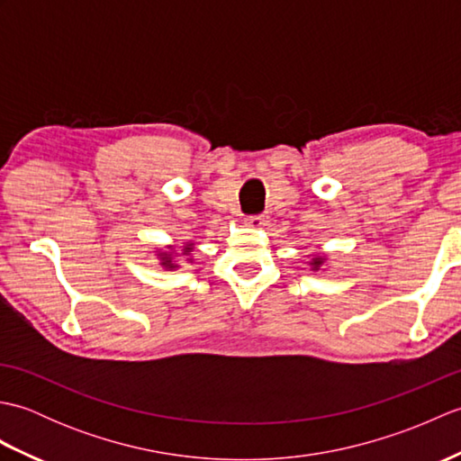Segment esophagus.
I'll list each match as a JSON object with an SVG mask.
<instances>
[{"instance_id":"obj_1","label":"esophagus","mask_w":461,"mask_h":461,"mask_svg":"<svg viewBox=\"0 0 461 461\" xmlns=\"http://www.w3.org/2000/svg\"><path fill=\"white\" fill-rule=\"evenodd\" d=\"M243 221H246V225H249V228H261V225L267 223V215L266 213L249 215V218H246Z\"/></svg>"}]
</instances>
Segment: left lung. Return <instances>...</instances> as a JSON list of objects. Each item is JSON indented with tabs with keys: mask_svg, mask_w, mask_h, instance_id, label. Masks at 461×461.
I'll use <instances>...</instances> for the list:
<instances>
[{
	"mask_svg": "<svg viewBox=\"0 0 461 461\" xmlns=\"http://www.w3.org/2000/svg\"><path fill=\"white\" fill-rule=\"evenodd\" d=\"M329 266V256L327 253H317L315 258H312L311 261H309V267H311V271H327L325 267Z\"/></svg>",
	"mask_w": 461,
	"mask_h": 461,
	"instance_id": "left-lung-1",
	"label": "left lung"
}]
</instances>
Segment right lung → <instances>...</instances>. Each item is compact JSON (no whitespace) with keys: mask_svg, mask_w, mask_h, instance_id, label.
Segmentation results:
<instances>
[{"mask_svg":"<svg viewBox=\"0 0 461 461\" xmlns=\"http://www.w3.org/2000/svg\"><path fill=\"white\" fill-rule=\"evenodd\" d=\"M195 248V243L192 240L184 241V246L180 248V251H176V246H166L164 249H156V259H158L160 267H164L166 271H176L180 269V258H184V261L194 263V256L192 251Z\"/></svg>","mask_w":461,"mask_h":461,"instance_id":"obj_1","label":"right lung"}]
</instances>
